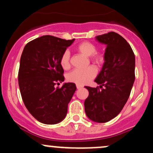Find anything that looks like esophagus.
<instances>
[{
	"label": "esophagus",
	"mask_w": 153,
	"mask_h": 153,
	"mask_svg": "<svg viewBox=\"0 0 153 153\" xmlns=\"http://www.w3.org/2000/svg\"><path fill=\"white\" fill-rule=\"evenodd\" d=\"M76 87H77V89H80V88H82V85H79V84H77Z\"/></svg>",
	"instance_id": "esophagus-1"
}]
</instances>
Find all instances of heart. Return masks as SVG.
<instances>
[{
	"mask_svg": "<svg viewBox=\"0 0 153 153\" xmlns=\"http://www.w3.org/2000/svg\"><path fill=\"white\" fill-rule=\"evenodd\" d=\"M96 46L89 42H83L77 47V50L84 55L90 56L91 60L96 64H101L103 61L102 54L96 52ZM59 64L64 70H68L71 68V53L68 50L65 51L59 59ZM97 70L94 66L91 65L83 69H75L71 71L67 76L68 81L75 82L79 85H84L89 82L96 77Z\"/></svg>",
	"mask_w": 153,
	"mask_h": 153,
	"instance_id": "1",
	"label": "heart"
}]
</instances>
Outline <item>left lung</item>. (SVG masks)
Listing matches in <instances>:
<instances>
[{"label": "left lung", "instance_id": "8db88e82", "mask_svg": "<svg viewBox=\"0 0 153 153\" xmlns=\"http://www.w3.org/2000/svg\"><path fill=\"white\" fill-rule=\"evenodd\" d=\"M96 39L106 45L105 62L95 80L101 90L85 86L89 95L84 106L91 120L104 123L117 117L129 99L135 79V57L129 44L117 33L111 31Z\"/></svg>", "mask_w": 153, "mask_h": 153}]
</instances>
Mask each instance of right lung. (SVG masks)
<instances>
[{
    "instance_id": "right-lung-1",
    "label": "right lung",
    "mask_w": 153,
    "mask_h": 153,
    "mask_svg": "<svg viewBox=\"0 0 153 153\" xmlns=\"http://www.w3.org/2000/svg\"><path fill=\"white\" fill-rule=\"evenodd\" d=\"M74 40L45 35L29 42L23 50L18 75L21 95L29 113L43 124L62 121L76 91L73 82L55 87L65 80L59 59Z\"/></svg>"
}]
</instances>
